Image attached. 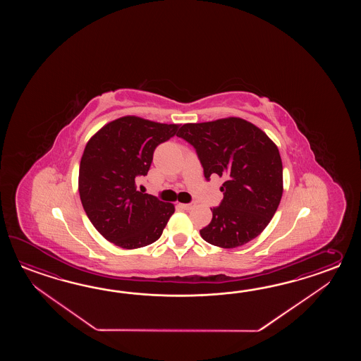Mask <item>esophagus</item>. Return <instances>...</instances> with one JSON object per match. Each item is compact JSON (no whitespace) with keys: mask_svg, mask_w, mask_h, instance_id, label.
I'll use <instances>...</instances> for the list:
<instances>
[{"mask_svg":"<svg viewBox=\"0 0 361 361\" xmlns=\"http://www.w3.org/2000/svg\"><path fill=\"white\" fill-rule=\"evenodd\" d=\"M179 207L184 209V210H191L193 207H196V202H190V204H179Z\"/></svg>","mask_w":361,"mask_h":361,"instance_id":"esophagus-1","label":"esophagus"}]
</instances>
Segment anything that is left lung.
<instances>
[{
    "mask_svg": "<svg viewBox=\"0 0 361 361\" xmlns=\"http://www.w3.org/2000/svg\"><path fill=\"white\" fill-rule=\"evenodd\" d=\"M196 149L204 176L224 178L223 200L200 230L212 245L236 247L257 238L283 196V162L266 133L238 117L184 123L177 134Z\"/></svg>",
    "mask_w": 361,
    "mask_h": 361,
    "instance_id": "left-lung-1",
    "label": "left lung"
}]
</instances>
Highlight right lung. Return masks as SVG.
<instances>
[{
    "label": "right lung",
    "mask_w": 361,
    "mask_h": 361,
    "mask_svg": "<svg viewBox=\"0 0 361 361\" xmlns=\"http://www.w3.org/2000/svg\"><path fill=\"white\" fill-rule=\"evenodd\" d=\"M180 125L125 116L108 123L85 147L78 192L85 213L108 241L137 249L159 240L174 205L138 191L137 180L152 164L156 147Z\"/></svg>",
    "instance_id": "1"
}]
</instances>
